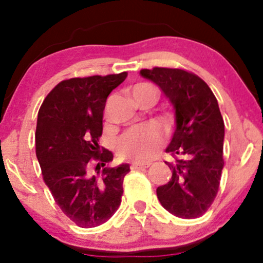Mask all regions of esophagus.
<instances>
[{
	"instance_id": "obj_1",
	"label": "esophagus",
	"mask_w": 263,
	"mask_h": 263,
	"mask_svg": "<svg viewBox=\"0 0 263 263\" xmlns=\"http://www.w3.org/2000/svg\"><path fill=\"white\" fill-rule=\"evenodd\" d=\"M149 163H140V162H135L132 163L131 168L132 170H146V168L149 167Z\"/></svg>"
}]
</instances>
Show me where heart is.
<instances>
[{
	"instance_id": "b5f03b06",
	"label": "heart",
	"mask_w": 263,
	"mask_h": 263,
	"mask_svg": "<svg viewBox=\"0 0 263 263\" xmlns=\"http://www.w3.org/2000/svg\"><path fill=\"white\" fill-rule=\"evenodd\" d=\"M155 95L156 89L151 84L141 83L132 89V96ZM163 143V134L156 125H146L128 131L119 143V156L125 159L146 162L153 158Z\"/></svg>"
}]
</instances>
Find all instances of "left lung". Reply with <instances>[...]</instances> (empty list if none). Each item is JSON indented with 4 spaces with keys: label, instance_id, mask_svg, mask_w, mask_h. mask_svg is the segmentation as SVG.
<instances>
[{
    "label": "left lung",
    "instance_id": "left-lung-1",
    "mask_svg": "<svg viewBox=\"0 0 263 263\" xmlns=\"http://www.w3.org/2000/svg\"><path fill=\"white\" fill-rule=\"evenodd\" d=\"M140 74L159 87L176 120L165 152L179 159L165 162L172 178L157 188V197L178 218H199L218 194L224 168L225 126L218 100L204 80L182 69H143Z\"/></svg>",
    "mask_w": 263,
    "mask_h": 263
}]
</instances>
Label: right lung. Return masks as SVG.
Instances as JSON below:
<instances>
[{
	"label": "right lung",
	"instance_id": "1",
	"mask_svg": "<svg viewBox=\"0 0 263 263\" xmlns=\"http://www.w3.org/2000/svg\"><path fill=\"white\" fill-rule=\"evenodd\" d=\"M126 77L123 71L64 80L39 108L35 155L44 183L63 213L80 228L104 224L121 204L129 164L105 167L114 155L107 149L101 153L99 138L107 96ZM92 160L98 162L99 176L89 172Z\"/></svg>",
	"mask_w": 263,
	"mask_h": 263
}]
</instances>
